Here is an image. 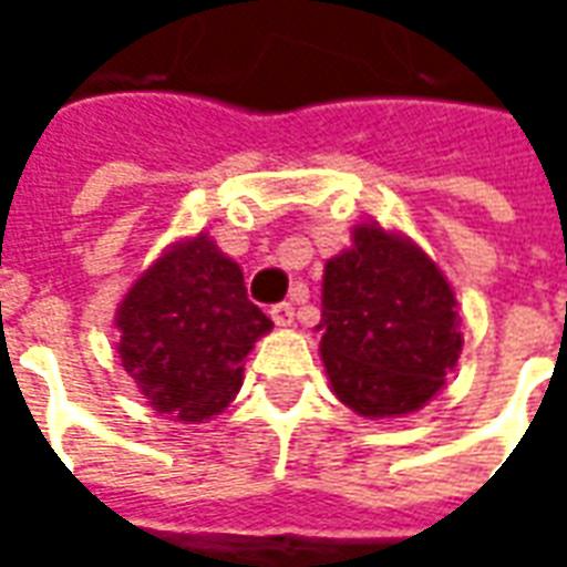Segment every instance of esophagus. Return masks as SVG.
I'll use <instances>...</instances> for the list:
<instances>
[{"instance_id":"34e87169","label":"esophagus","mask_w":567,"mask_h":567,"mask_svg":"<svg viewBox=\"0 0 567 567\" xmlns=\"http://www.w3.org/2000/svg\"><path fill=\"white\" fill-rule=\"evenodd\" d=\"M270 319L276 321V324L288 328V324L295 321V307H291V303H276V307L270 309Z\"/></svg>"}]
</instances>
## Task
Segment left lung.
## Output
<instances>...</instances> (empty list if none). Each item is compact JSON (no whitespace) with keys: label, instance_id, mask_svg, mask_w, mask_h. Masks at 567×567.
Wrapping results in <instances>:
<instances>
[{"label":"left lung","instance_id":"obj_1","mask_svg":"<svg viewBox=\"0 0 567 567\" xmlns=\"http://www.w3.org/2000/svg\"><path fill=\"white\" fill-rule=\"evenodd\" d=\"M321 358L331 389L358 416L425 406L462 352V316L437 264L404 236L361 224L324 264Z\"/></svg>","mask_w":567,"mask_h":567}]
</instances>
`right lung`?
Returning a JSON list of instances; mask_svg holds the SVG:
<instances>
[{
  "mask_svg": "<svg viewBox=\"0 0 567 567\" xmlns=\"http://www.w3.org/2000/svg\"><path fill=\"white\" fill-rule=\"evenodd\" d=\"M270 328L243 270L199 234L130 288L117 309V352L157 413L203 422L234 401L243 358Z\"/></svg>",
  "mask_w": 567,
  "mask_h": 567,
  "instance_id": "obj_1",
  "label": "right lung"
}]
</instances>
